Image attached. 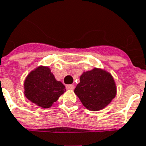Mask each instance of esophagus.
Returning a JSON list of instances; mask_svg holds the SVG:
<instances>
[{
  "label": "esophagus",
  "instance_id": "34e87169",
  "mask_svg": "<svg viewBox=\"0 0 146 146\" xmlns=\"http://www.w3.org/2000/svg\"><path fill=\"white\" fill-rule=\"evenodd\" d=\"M66 88L68 89V90H74V88H75V86L74 85H67L66 86Z\"/></svg>",
  "mask_w": 146,
  "mask_h": 146
}]
</instances>
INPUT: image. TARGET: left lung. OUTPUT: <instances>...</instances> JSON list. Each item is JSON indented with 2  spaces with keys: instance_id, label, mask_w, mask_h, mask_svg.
<instances>
[{
  "instance_id": "left-lung-1",
  "label": "left lung",
  "mask_w": 146,
  "mask_h": 146,
  "mask_svg": "<svg viewBox=\"0 0 146 146\" xmlns=\"http://www.w3.org/2000/svg\"><path fill=\"white\" fill-rule=\"evenodd\" d=\"M74 92L87 109L98 111L105 108L114 99L116 86L110 73L94 68L83 72Z\"/></svg>"
}]
</instances>
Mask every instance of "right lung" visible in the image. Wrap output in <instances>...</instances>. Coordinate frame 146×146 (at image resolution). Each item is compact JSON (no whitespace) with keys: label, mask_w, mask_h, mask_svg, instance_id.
<instances>
[{"label":"right lung","mask_w":146,"mask_h":146,"mask_svg":"<svg viewBox=\"0 0 146 146\" xmlns=\"http://www.w3.org/2000/svg\"><path fill=\"white\" fill-rule=\"evenodd\" d=\"M65 91L64 84L55 78L48 67L40 66L35 69L24 82L26 98L44 108H50Z\"/></svg>","instance_id":"1"}]
</instances>
